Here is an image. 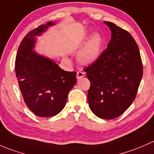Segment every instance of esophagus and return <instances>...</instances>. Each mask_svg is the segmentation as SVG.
<instances>
[{"label":"esophagus","instance_id":"obj_1","mask_svg":"<svg viewBox=\"0 0 154 154\" xmlns=\"http://www.w3.org/2000/svg\"><path fill=\"white\" fill-rule=\"evenodd\" d=\"M84 76H85V73H84V72H77V78L78 79V80L81 79L82 77H84Z\"/></svg>","mask_w":154,"mask_h":154}]
</instances>
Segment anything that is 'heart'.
Here are the masks:
<instances>
[{
    "instance_id": "obj_1",
    "label": "heart",
    "mask_w": 154,
    "mask_h": 154,
    "mask_svg": "<svg viewBox=\"0 0 154 154\" xmlns=\"http://www.w3.org/2000/svg\"><path fill=\"white\" fill-rule=\"evenodd\" d=\"M91 35V32H87L83 35V42H85ZM103 39L100 34H94L91 37L85 46L78 55L80 63L89 66L94 63L101 55Z\"/></svg>"
}]
</instances>
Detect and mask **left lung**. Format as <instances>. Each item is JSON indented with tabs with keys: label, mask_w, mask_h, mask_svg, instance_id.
I'll return each instance as SVG.
<instances>
[{
	"label": "left lung",
	"mask_w": 154,
	"mask_h": 154,
	"mask_svg": "<svg viewBox=\"0 0 154 154\" xmlns=\"http://www.w3.org/2000/svg\"><path fill=\"white\" fill-rule=\"evenodd\" d=\"M111 32L107 48L98 60L84 69L91 82V111L105 119L118 117L134 102L142 77V63L137 43L129 32L104 21Z\"/></svg>",
	"instance_id": "obj_1"
}]
</instances>
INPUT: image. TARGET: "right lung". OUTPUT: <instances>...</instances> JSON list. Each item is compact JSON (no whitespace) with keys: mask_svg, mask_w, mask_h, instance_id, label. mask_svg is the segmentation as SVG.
<instances>
[{"mask_svg":"<svg viewBox=\"0 0 154 154\" xmlns=\"http://www.w3.org/2000/svg\"><path fill=\"white\" fill-rule=\"evenodd\" d=\"M54 25L55 23L50 21L30 31L22 40L16 56V77L24 102L40 117L59 114L77 82L75 72L64 71L53 60L34 51L36 37Z\"/></svg>","mask_w":154,"mask_h":154,"instance_id":"add662e5","label":"right lung"}]
</instances>
